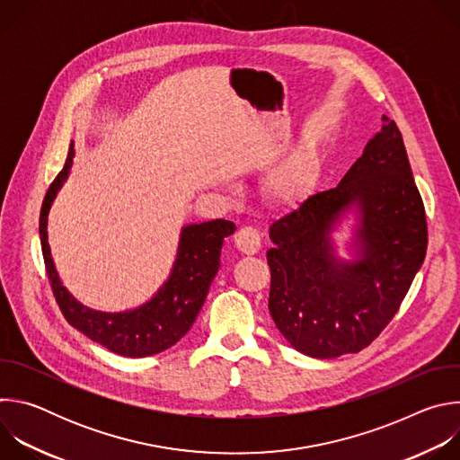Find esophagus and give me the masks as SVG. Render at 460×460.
<instances>
[{"label": "esophagus", "instance_id": "esophagus-1", "mask_svg": "<svg viewBox=\"0 0 460 460\" xmlns=\"http://www.w3.org/2000/svg\"><path fill=\"white\" fill-rule=\"evenodd\" d=\"M234 243H236L238 251H242L243 254H254V252L260 251L261 238H260V233L254 227L245 226V227L236 231Z\"/></svg>", "mask_w": 460, "mask_h": 460}]
</instances>
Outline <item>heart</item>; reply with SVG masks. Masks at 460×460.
I'll return each instance as SVG.
<instances>
[{
	"label": "heart",
	"mask_w": 460,
	"mask_h": 460,
	"mask_svg": "<svg viewBox=\"0 0 460 460\" xmlns=\"http://www.w3.org/2000/svg\"><path fill=\"white\" fill-rule=\"evenodd\" d=\"M320 160L318 155L311 149L298 151L293 158H289L282 167H279L270 181L268 190L270 196L279 204H293L302 199L313 178L316 176Z\"/></svg>",
	"instance_id": "obj_1"
}]
</instances>
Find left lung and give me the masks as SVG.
Masks as SVG:
<instances>
[{
  "mask_svg": "<svg viewBox=\"0 0 460 460\" xmlns=\"http://www.w3.org/2000/svg\"><path fill=\"white\" fill-rule=\"evenodd\" d=\"M382 128L335 189L316 192L270 227V313L300 353L335 358L367 348L399 311L428 249V224L397 123ZM358 215L353 261L331 233Z\"/></svg>",
  "mask_w": 460,
  "mask_h": 460,
  "instance_id": "1",
  "label": "left lung"
}]
</instances>
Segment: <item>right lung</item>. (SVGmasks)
<instances>
[{
	"label": "right lung",
	"instance_id": "1",
	"mask_svg": "<svg viewBox=\"0 0 460 460\" xmlns=\"http://www.w3.org/2000/svg\"><path fill=\"white\" fill-rule=\"evenodd\" d=\"M75 144L69 147L63 169L50 183L40 213L41 252L54 298L73 327L109 351L130 358L162 353L174 346L199 316L211 282L220 268L224 238L233 234L236 226L229 220H211L181 227L171 275L149 302L123 313L89 309L63 288L54 268L47 238L49 211L58 190L71 172Z\"/></svg>",
	"mask_w": 460,
	"mask_h": 460
}]
</instances>
